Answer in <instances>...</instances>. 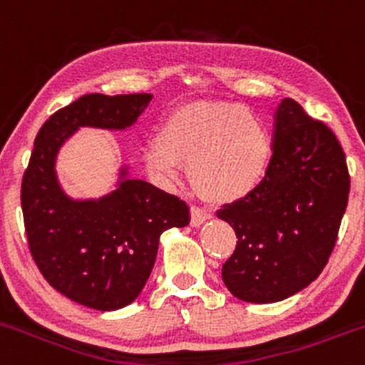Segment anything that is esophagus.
I'll return each instance as SVG.
<instances>
[{"instance_id": "34e87169", "label": "esophagus", "mask_w": 365, "mask_h": 365, "mask_svg": "<svg viewBox=\"0 0 365 365\" xmlns=\"http://www.w3.org/2000/svg\"><path fill=\"white\" fill-rule=\"evenodd\" d=\"M209 218H211V215H209L207 211L197 207V205H191V227H200L202 223L207 222Z\"/></svg>"}]
</instances>
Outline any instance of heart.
Instances as JSON below:
<instances>
[{
  "mask_svg": "<svg viewBox=\"0 0 365 365\" xmlns=\"http://www.w3.org/2000/svg\"><path fill=\"white\" fill-rule=\"evenodd\" d=\"M147 168L174 184L187 165L191 186L204 200L229 204L254 193L268 175L273 138L261 115L241 104L191 103L172 111L158 142L143 153Z\"/></svg>",
  "mask_w": 365,
  "mask_h": 365,
  "instance_id": "obj_1",
  "label": "heart"
}]
</instances>
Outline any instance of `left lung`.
<instances>
[{
	"instance_id": "1",
	"label": "left lung",
	"mask_w": 365,
	"mask_h": 365,
	"mask_svg": "<svg viewBox=\"0 0 365 365\" xmlns=\"http://www.w3.org/2000/svg\"><path fill=\"white\" fill-rule=\"evenodd\" d=\"M348 193L339 140L297 101L282 99L268 175L254 193L216 212L237 237L222 268L227 289L248 304H275L305 289L334 250Z\"/></svg>"
}]
</instances>
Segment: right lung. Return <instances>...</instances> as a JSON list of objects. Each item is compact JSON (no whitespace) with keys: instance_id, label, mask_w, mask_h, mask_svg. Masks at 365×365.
Instances as JSON below:
<instances>
[{"instance_id":"add662e5","label":"right lung","mask_w":365,"mask_h":365,"mask_svg":"<svg viewBox=\"0 0 365 365\" xmlns=\"http://www.w3.org/2000/svg\"><path fill=\"white\" fill-rule=\"evenodd\" d=\"M153 93H86L44 122L21 186L28 245L44 279L63 297L96 310L133 304L154 268L160 237L190 223L175 195L135 179L124 161L106 193L72 197L58 179L60 150L83 128L125 131Z\"/></svg>"}]
</instances>
